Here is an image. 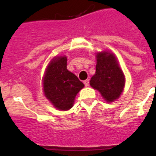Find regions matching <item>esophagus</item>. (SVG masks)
Segmentation results:
<instances>
[{
    "instance_id": "1",
    "label": "esophagus",
    "mask_w": 156,
    "mask_h": 156,
    "mask_svg": "<svg viewBox=\"0 0 156 156\" xmlns=\"http://www.w3.org/2000/svg\"><path fill=\"white\" fill-rule=\"evenodd\" d=\"M83 83H84V84H85L86 87H88V86H89V83H90V82H89V79H87V80L84 81Z\"/></svg>"
}]
</instances>
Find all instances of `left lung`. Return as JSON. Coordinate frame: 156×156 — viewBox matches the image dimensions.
<instances>
[{"label": "left lung", "mask_w": 156, "mask_h": 156, "mask_svg": "<svg viewBox=\"0 0 156 156\" xmlns=\"http://www.w3.org/2000/svg\"><path fill=\"white\" fill-rule=\"evenodd\" d=\"M95 73L90 78V85L100 91L107 102L117 100L125 87V75L115 55L108 52L96 55Z\"/></svg>", "instance_id": "obj_1"}]
</instances>
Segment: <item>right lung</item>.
<instances>
[{"label": "right lung", "mask_w": 156, "mask_h": 156, "mask_svg": "<svg viewBox=\"0 0 156 156\" xmlns=\"http://www.w3.org/2000/svg\"><path fill=\"white\" fill-rule=\"evenodd\" d=\"M84 84L67 69L66 56H56L48 64L43 78L44 95L56 109L66 111Z\"/></svg>", "instance_id": "1"}]
</instances>
